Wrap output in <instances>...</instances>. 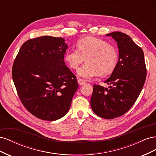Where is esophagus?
I'll list each match as a JSON object with an SVG mask.
<instances>
[{"label": "esophagus", "instance_id": "34e87169", "mask_svg": "<svg viewBox=\"0 0 156 156\" xmlns=\"http://www.w3.org/2000/svg\"><path fill=\"white\" fill-rule=\"evenodd\" d=\"M78 83H79V84H80V85H82V84H85L86 82H85V81H84V79H80V78H79V79H78Z\"/></svg>", "mask_w": 156, "mask_h": 156}]
</instances>
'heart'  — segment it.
I'll list each match as a JSON object with an SVG mask.
<instances>
[{"label":"heart","mask_w":156,"mask_h":156,"mask_svg":"<svg viewBox=\"0 0 156 156\" xmlns=\"http://www.w3.org/2000/svg\"><path fill=\"white\" fill-rule=\"evenodd\" d=\"M77 49H69L64 55L68 66L77 69L86 58V64L77 70L79 76L91 79L99 75L111 74L119 60L118 51L114 45L104 40L88 36L77 42Z\"/></svg>","instance_id":"heart-1"}]
</instances>
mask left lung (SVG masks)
I'll use <instances>...</instances> for the list:
<instances>
[{
    "label": "left lung",
    "instance_id": "left-lung-1",
    "mask_svg": "<svg viewBox=\"0 0 156 156\" xmlns=\"http://www.w3.org/2000/svg\"><path fill=\"white\" fill-rule=\"evenodd\" d=\"M117 42L119 59L110 77L104 83L109 88L94 84L92 109L98 116L113 119L124 115L133 105L143 88L146 68L143 49L124 33L106 35Z\"/></svg>",
    "mask_w": 156,
    "mask_h": 156
}]
</instances>
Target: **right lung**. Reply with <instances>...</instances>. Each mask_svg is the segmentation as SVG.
Instances as JSON below:
<instances>
[{"label": "right lung", "instance_id": "right-lung-1", "mask_svg": "<svg viewBox=\"0 0 156 156\" xmlns=\"http://www.w3.org/2000/svg\"><path fill=\"white\" fill-rule=\"evenodd\" d=\"M67 48L62 37L41 36L25 41L14 60L12 78L19 98L41 120L63 117L78 88L64 61Z\"/></svg>", "mask_w": 156, "mask_h": 156}]
</instances>
